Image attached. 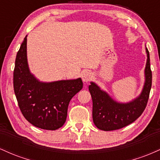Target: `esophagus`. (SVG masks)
<instances>
[{
	"mask_svg": "<svg viewBox=\"0 0 160 160\" xmlns=\"http://www.w3.org/2000/svg\"><path fill=\"white\" fill-rule=\"evenodd\" d=\"M92 78H93L92 74L90 72H89V71H86V72H85L83 74H82V80L84 82H88L90 81L92 79Z\"/></svg>",
	"mask_w": 160,
	"mask_h": 160,
	"instance_id": "34e87169",
	"label": "esophagus"
}]
</instances>
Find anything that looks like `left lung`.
Masks as SVG:
<instances>
[{"instance_id": "8db88e82", "label": "left lung", "mask_w": 160, "mask_h": 160, "mask_svg": "<svg viewBox=\"0 0 160 160\" xmlns=\"http://www.w3.org/2000/svg\"><path fill=\"white\" fill-rule=\"evenodd\" d=\"M147 59L144 70L145 82L141 95L128 103H120L111 98L106 92L91 82L89 90L92 99V120L97 128L104 131L120 129L135 121L144 112L152 86L150 54L146 48Z\"/></svg>"}]
</instances>
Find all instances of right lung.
Returning a JSON list of instances; mask_svg holds the SVG:
<instances>
[{
	"label": "right lung",
	"instance_id": "1",
	"mask_svg": "<svg viewBox=\"0 0 160 160\" xmlns=\"http://www.w3.org/2000/svg\"><path fill=\"white\" fill-rule=\"evenodd\" d=\"M13 88L24 117L36 127L56 130L65 122L70 101L81 90L82 82L81 78L39 81L29 71L25 36L16 55Z\"/></svg>",
	"mask_w": 160,
	"mask_h": 160
}]
</instances>
